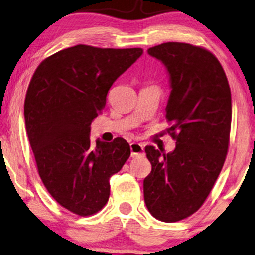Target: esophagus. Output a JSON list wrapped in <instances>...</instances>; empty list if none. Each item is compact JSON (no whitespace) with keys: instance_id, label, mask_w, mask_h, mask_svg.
<instances>
[{"instance_id":"34e87169","label":"esophagus","mask_w":255,"mask_h":255,"mask_svg":"<svg viewBox=\"0 0 255 255\" xmlns=\"http://www.w3.org/2000/svg\"><path fill=\"white\" fill-rule=\"evenodd\" d=\"M130 148L132 158H137V156L141 155L144 153V145L140 144V142H132L130 145Z\"/></svg>"}]
</instances>
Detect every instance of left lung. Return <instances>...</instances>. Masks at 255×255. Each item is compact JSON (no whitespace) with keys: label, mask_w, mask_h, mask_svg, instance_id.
<instances>
[{"label":"left lung","mask_w":255,"mask_h":255,"mask_svg":"<svg viewBox=\"0 0 255 255\" xmlns=\"http://www.w3.org/2000/svg\"><path fill=\"white\" fill-rule=\"evenodd\" d=\"M147 53L166 66L170 95L166 118L175 149L146 146L152 170L144 180L146 207L161 222L196 212L210 194L228 154L231 90L218 59L203 47L163 43Z\"/></svg>","instance_id":"8db88e82"}]
</instances>
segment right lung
<instances>
[{"label": "right lung", "mask_w": 255, "mask_h": 255, "mask_svg": "<svg viewBox=\"0 0 255 255\" xmlns=\"http://www.w3.org/2000/svg\"><path fill=\"white\" fill-rule=\"evenodd\" d=\"M142 48L76 45L52 54L33 73L25 102L26 133L45 188L79 216L109 200L110 177L131 154L123 138L90 142V124L106 107L110 87Z\"/></svg>", "instance_id": "add662e5"}]
</instances>
